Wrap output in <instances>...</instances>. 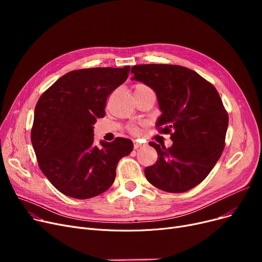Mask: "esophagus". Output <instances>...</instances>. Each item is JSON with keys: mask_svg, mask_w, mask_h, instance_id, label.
Listing matches in <instances>:
<instances>
[{"mask_svg": "<svg viewBox=\"0 0 262 262\" xmlns=\"http://www.w3.org/2000/svg\"><path fill=\"white\" fill-rule=\"evenodd\" d=\"M141 146H142V144H141L139 141H134V147H135L136 149L141 147Z\"/></svg>", "mask_w": 262, "mask_h": 262, "instance_id": "34e87169", "label": "esophagus"}]
</instances>
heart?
<instances>
[{"mask_svg": "<svg viewBox=\"0 0 262 262\" xmlns=\"http://www.w3.org/2000/svg\"><path fill=\"white\" fill-rule=\"evenodd\" d=\"M145 90H149V88H148L147 86L143 85V84H138V85H136V86L134 87V93H138V92L145 91ZM130 130H132V133H134V134H138V133H139V128L137 127V126H133V127L130 128Z\"/></svg>", "mask_w": 262, "mask_h": 262, "instance_id": "obj_1", "label": "heart"}]
</instances>
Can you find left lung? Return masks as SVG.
I'll return each instance as SVG.
<instances>
[{
    "label": "left lung",
    "mask_w": 262,
    "mask_h": 262,
    "mask_svg": "<svg viewBox=\"0 0 262 262\" xmlns=\"http://www.w3.org/2000/svg\"><path fill=\"white\" fill-rule=\"evenodd\" d=\"M132 79L152 88L161 110L156 126L170 134L172 146L149 142L158 154L146 167V180L156 188L182 193L202 183L225 146L228 115L219 92L195 71L176 64H138Z\"/></svg>",
    "instance_id": "left-lung-1"
}]
</instances>
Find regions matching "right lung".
<instances>
[{
	"label": "right lung",
	"mask_w": 262,
	"mask_h": 262,
	"mask_svg": "<svg viewBox=\"0 0 262 262\" xmlns=\"http://www.w3.org/2000/svg\"><path fill=\"white\" fill-rule=\"evenodd\" d=\"M124 68H91L64 74L37 102L31 139L40 170L64 195L86 200L115 182L119 160L130 154L129 139L94 145L93 124L105 116L108 95L128 77Z\"/></svg>",
	"instance_id": "right-lung-1"
}]
</instances>
